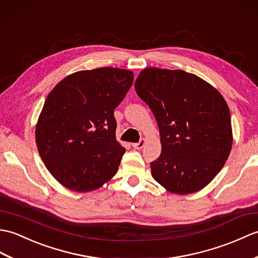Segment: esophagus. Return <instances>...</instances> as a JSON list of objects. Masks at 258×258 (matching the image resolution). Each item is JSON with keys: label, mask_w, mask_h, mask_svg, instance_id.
Returning a JSON list of instances; mask_svg holds the SVG:
<instances>
[{"label": "esophagus", "mask_w": 258, "mask_h": 258, "mask_svg": "<svg viewBox=\"0 0 258 258\" xmlns=\"http://www.w3.org/2000/svg\"><path fill=\"white\" fill-rule=\"evenodd\" d=\"M146 145V140L145 139H141L139 142H136V144H133V147L135 149H142Z\"/></svg>", "instance_id": "esophagus-1"}]
</instances>
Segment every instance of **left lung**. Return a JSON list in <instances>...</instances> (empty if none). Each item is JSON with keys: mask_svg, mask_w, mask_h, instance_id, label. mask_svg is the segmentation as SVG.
<instances>
[{"mask_svg": "<svg viewBox=\"0 0 258 258\" xmlns=\"http://www.w3.org/2000/svg\"><path fill=\"white\" fill-rule=\"evenodd\" d=\"M161 137L153 179L176 194L201 190L225 164L232 148L231 113L222 95L194 74L146 68L135 84Z\"/></svg>", "mask_w": 258, "mask_h": 258, "instance_id": "1", "label": "left lung"}]
</instances>
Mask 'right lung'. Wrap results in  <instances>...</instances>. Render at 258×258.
I'll return each mask as SVG.
<instances>
[{"label": "right lung", "mask_w": 258, "mask_h": 258, "mask_svg": "<svg viewBox=\"0 0 258 258\" xmlns=\"http://www.w3.org/2000/svg\"><path fill=\"white\" fill-rule=\"evenodd\" d=\"M133 82V72L102 67L72 74L50 91L35 136L43 162L60 184L88 192L117 173L125 149L116 140L113 112Z\"/></svg>", "instance_id": "obj_1"}]
</instances>
